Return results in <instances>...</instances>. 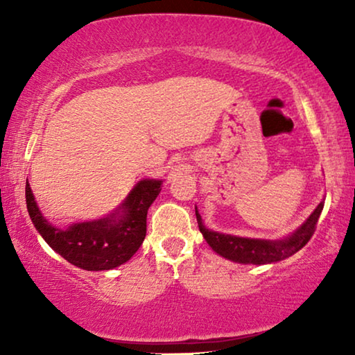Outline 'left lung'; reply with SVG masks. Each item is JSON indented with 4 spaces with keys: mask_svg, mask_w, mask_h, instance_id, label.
Segmentation results:
<instances>
[{
    "mask_svg": "<svg viewBox=\"0 0 355 355\" xmlns=\"http://www.w3.org/2000/svg\"><path fill=\"white\" fill-rule=\"evenodd\" d=\"M323 205L324 202L320 203V205L313 210L312 215L307 218V221H305L297 231H294L289 237L281 241L247 239V237L221 234V232L210 231L203 226L202 216L198 215L197 208L196 216L198 223V230H200L203 237H205L208 245H210L216 254H220L227 260L237 261V263L265 265L288 259V257L294 255L295 252L300 250L305 244H307L310 237L313 236L315 227H317Z\"/></svg>",
    "mask_w": 355,
    "mask_h": 355,
    "instance_id": "1",
    "label": "left lung"
}]
</instances>
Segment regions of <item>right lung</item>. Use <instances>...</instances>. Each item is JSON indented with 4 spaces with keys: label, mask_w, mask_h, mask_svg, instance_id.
Segmentation results:
<instances>
[{
    "label": "right lung",
    "mask_w": 355,
    "mask_h": 355,
    "mask_svg": "<svg viewBox=\"0 0 355 355\" xmlns=\"http://www.w3.org/2000/svg\"><path fill=\"white\" fill-rule=\"evenodd\" d=\"M162 182L157 179L139 181L110 216L58 230L42 216L27 181V210L37 231L62 259L82 270H111L125 263L142 245L147 234V211L162 191Z\"/></svg>",
    "instance_id": "right-lung-1"
}]
</instances>
